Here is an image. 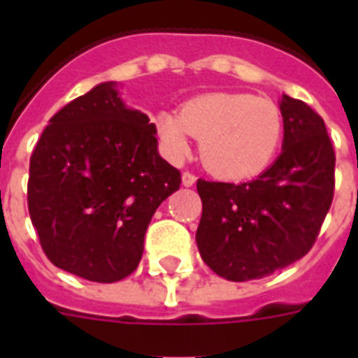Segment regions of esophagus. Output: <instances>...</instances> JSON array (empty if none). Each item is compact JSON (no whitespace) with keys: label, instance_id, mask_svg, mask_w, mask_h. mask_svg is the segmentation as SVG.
Instances as JSON below:
<instances>
[{"label":"esophagus","instance_id":"1","mask_svg":"<svg viewBox=\"0 0 358 358\" xmlns=\"http://www.w3.org/2000/svg\"><path fill=\"white\" fill-rule=\"evenodd\" d=\"M196 182V176L193 173H187V171H185V173H182V184L185 185V187H191V185L195 184Z\"/></svg>","mask_w":358,"mask_h":358}]
</instances>
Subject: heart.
I'll list each match as a JSON object with an SVG mask.
<instances>
[{"label":"heart","mask_w":358,"mask_h":358,"mask_svg":"<svg viewBox=\"0 0 358 358\" xmlns=\"http://www.w3.org/2000/svg\"><path fill=\"white\" fill-rule=\"evenodd\" d=\"M163 154L182 162L191 137L201 141V159L221 178L243 180L260 174L275 159L284 119L275 102L247 92H212L191 98L176 111L154 119Z\"/></svg>","instance_id":"obj_1"}]
</instances>
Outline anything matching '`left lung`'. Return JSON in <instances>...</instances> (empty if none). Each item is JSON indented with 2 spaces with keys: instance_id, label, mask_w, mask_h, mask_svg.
<instances>
[{
  "instance_id": "left-lung-1",
  "label": "left lung",
  "mask_w": 358,
  "mask_h": 358,
  "mask_svg": "<svg viewBox=\"0 0 358 358\" xmlns=\"http://www.w3.org/2000/svg\"><path fill=\"white\" fill-rule=\"evenodd\" d=\"M282 152L243 184L199 180L202 217L196 245L219 277L262 278L312 249L334 195V148L320 115L282 94Z\"/></svg>"
}]
</instances>
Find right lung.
<instances>
[{
    "label": "right lung",
    "instance_id": "right-lung-1",
    "mask_svg": "<svg viewBox=\"0 0 358 358\" xmlns=\"http://www.w3.org/2000/svg\"><path fill=\"white\" fill-rule=\"evenodd\" d=\"M156 124L108 81L53 115L31 154L27 206L53 266L117 282L139 266L157 206L180 187Z\"/></svg>",
    "mask_w": 358,
    "mask_h": 358
}]
</instances>
